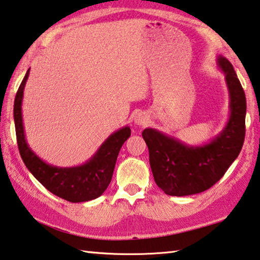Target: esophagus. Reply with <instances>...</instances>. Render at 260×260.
<instances>
[{
  "label": "esophagus",
  "mask_w": 260,
  "mask_h": 260,
  "mask_svg": "<svg viewBox=\"0 0 260 260\" xmlns=\"http://www.w3.org/2000/svg\"><path fill=\"white\" fill-rule=\"evenodd\" d=\"M148 122V117L147 115H145L144 113H139L135 116V123L137 125H145L147 124Z\"/></svg>",
  "instance_id": "34e87169"
}]
</instances>
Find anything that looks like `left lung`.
I'll list each match as a JSON object with an SVG mask.
<instances>
[{
	"mask_svg": "<svg viewBox=\"0 0 260 260\" xmlns=\"http://www.w3.org/2000/svg\"><path fill=\"white\" fill-rule=\"evenodd\" d=\"M218 66L226 76L231 116L224 129L211 143L188 146L155 129L147 127L143 131L154 181L165 193L182 197L210 189L224 175L243 146L245 93L232 63L219 56Z\"/></svg>",
	"mask_w": 260,
	"mask_h": 260,
	"instance_id": "obj_1",
	"label": "left lung"
}]
</instances>
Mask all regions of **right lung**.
I'll return each mask as SVG.
<instances>
[{
    "label": "right lung",
    "instance_id": "add662e5",
    "mask_svg": "<svg viewBox=\"0 0 260 260\" xmlns=\"http://www.w3.org/2000/svg\"><path fill=\"white\" fill-rule=\"evenodd\" d=\"M28 74L29 69L17 91L14 105L17 144L25 166L47 190L59 198L71 203L88 202L98 198L105 192L112 181L118 153L131 135L130 127H122L110 135L95 154L78 167L61 168L46 164L28 147L25 139L22 101Z\"/></svg>",
    "mask_w": 260,
    "mask_h": 260
}]
</instances>
